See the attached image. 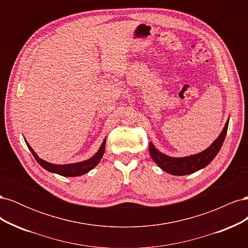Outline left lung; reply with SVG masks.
Returning <instances> with one entry per match:
<instances>
[{"label": "left lung", "mask_w": 248, "mask_h": 248, "mask_svg": "<svg viewBox=\"0 0 248 248\" xmlns=\"http://www.w3.org/2000/svg\"><path fill=\"white\" fill-rule=\"evenodd\" d=\"M229 120L230 118L228 119V121L226 125H224L218 138L206 150L198 154L184 157H171L158 151L152 142L149 144V153L157 166L170 175L185 176L193 174V172L207 167L215 158L217 153L219 152V150L223 144V140L227 136Z\"/></svg>", "instance_id": "left-lung-1"}]
</instances>
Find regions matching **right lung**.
Masks as SVG:
<instances>
[{
  "mask_svg": "<svg viewBox=\"0 0 248 248\" xmlns=\"http://www.w3.org/2000/svg\"><path fill=\"white\" fill-rule=\"evenodd\" d=\"M26 144L29 148L30 151L34 155L35 159L37 160L40 166L50 172H54V174H58L60 176L63 177H78L87 174L88 171L93 170L97 164L99 163L101 160L102 156L104 154V150H106V142L107 139H104L100 148L98 149V151L93 155L91 158H89L84 161H79V162H74V163H67V164H55V163H50L46 160H43L39 158V156L36 154V152L33 150V148L29 145V142L25 140Z\"/></svg>",
  "mask_w": 248,
  "mask_h": 248,
  "instance_id": "right-lung-1",
  "label": "right lung"
}]
</instances>
